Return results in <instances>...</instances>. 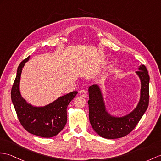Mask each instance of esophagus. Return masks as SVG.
Segmentation results:
<instances>
[{"instance_id":"1","label":"esophagus","mask_w":161,"mask_h":161,"mask_svg":"<svg viewBox=\"0 0 161 161\" xmlns=\"http://www.w3.org/2000/svg\"><path fill=\"white\" fill-rule=\"evenodd\" d=\"M80 96H81V97H84V98H86L87 97V91H86V90H84V89H82V90H81V91H80Z\"/></svg>"}]
</instances>
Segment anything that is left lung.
Returning a JSON list of instances; mask_svg holds the SVG:
<instances>
[{
  "label": "left lung",
  "instance_id": "8db88e82",
  "mask_svg": "<svg viewBox=\"0 0 161 161\" xmlns=\"http://www.w3.org/2000/svg\"><path fill=\"white\" fill-rule=\"evenodd\" d=\"M141 80L140 99L136 107L123 117L111 115L106 110L102 90L98 84L88 88L89 120L92 128L100 136L108 139H119L128 135L135 128L146 111L149 104V76L145 65L136 72Z\"/></svg>",
  "mask_w": 161,
  "mask_h": 161
}]
</instances>
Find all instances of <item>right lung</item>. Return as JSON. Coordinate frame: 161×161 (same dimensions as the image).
<instances>
[{"mask_svg":"<svg viewBox=\"0 0 161 161\" xmlns=\"http://www.w3.org/2000/svg\"><path fill=\"white\" fill-rule=\"evenodd\" d=\"M29 57L24 59L18 67L16 77L11 91V98L17 117L27 132L44 138L53 137L64 128L67 121L66 108L77 94V91L63 95L44 106H33L28 103L21 96L20 80L22 68Z\"/></svg>","mask_w":161,"mask_h":161,"instance_id":"add662e5","label":"right lung"}]
</instances>
